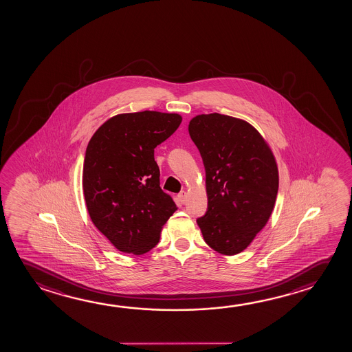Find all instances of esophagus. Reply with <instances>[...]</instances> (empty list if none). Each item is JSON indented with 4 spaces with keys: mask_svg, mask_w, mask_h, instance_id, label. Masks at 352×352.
<instances>
[{
    "mask_svg": "<svg viewBox=\"0 0 352 352\" xmlns=\"http://www.w3.org/2000/svg\"><path fill=\"white\" fill-rule=\"evenodd\" d=\"M177 198H179V203L184 204L186 201H187V192H184V190L179 192V195H177Z\"/></svg>",
    "mask_w": 352,
    "mask_h": 352,
    "instance_id": "obj_1",
    "label": "esophagus"
}]
</instances>
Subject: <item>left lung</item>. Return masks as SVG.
I'll use <instances>...</instances> for the list:
<instances>
[{"instance_id": "left-lung-1", "label": "left lung", "mask_w": 352, "mask_h": 352, "mask_svg": "<svg viewBox=\"0 0 352 352\" xmlns=\"http://www.w3.org/2000/svg\"><path fill=\"white\" fill-rule=\"evenodd\" d=\"M188 132L206 168L208 210L197 223L209 247L234 256L273 212L279 188L273 151L252 124L217 112L192 118Z\"/></svg>"}]
</instances>
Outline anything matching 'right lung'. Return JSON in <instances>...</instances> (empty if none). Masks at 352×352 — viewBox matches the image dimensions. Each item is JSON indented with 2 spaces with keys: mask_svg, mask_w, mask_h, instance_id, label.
I'll use <instances>...</instances> for the list:
<instances>
[{
  "mask_svg": "<svg viewBox=\"0 0 352 352\" xmlns=\"http://www.w3.org/2000/svg\"><path fill=\"white\" fill-rule=\"evenodd\" d=\"M179 113H120L88 143L83 193L96 229L123 253L144 254L157 245L177 207L160 188L154 149L179 129Z\"/></svg>",
  "mask_w": 352,
  "mask_h": 352,
  "instance_id": "add662e5",
  "label": "right lung"
}]
</instances>
